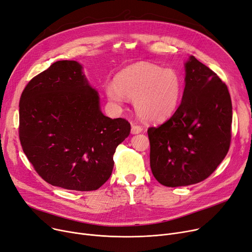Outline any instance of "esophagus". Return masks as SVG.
Returning <instances> with one entry per match:
<instances>
[{"label":"esophagus","mask_w":252,"mask_h":252,"mask_svg":"<svg viewBox=\"0 0 252 252\" xmlns=\"http://www.w3.org/2000/svg\"><path fill=\"white\" fill-rule=\"evenodd\" d=\"M142 130H143V127L138 126V125H133V126H131V134H133V135L140 134V133H142Z\"/></svg>","instance_id":"obj_1"}]
</instances>
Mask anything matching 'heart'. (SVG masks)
<instances>
[{"label":"heart","mask_w":252,"mask_h":252,"mask_svg":"<svg viewBox=\"0 0 252 252\" xmlns=\"http://www.w3.org/2000/svg\"><path fill=\"white\" fill-rule=\"evenodd\" d=\"M108 99L122 105L125 97L134 100V107L142 121L162 123L173 115L179 106L182 82L170 68L149 62H137L119 71L114 84L105 88Z\"/></svg>","instance_id":"obj_1"}]
</instances>
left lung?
Segmentation results:
<instances>
[{
  "mask_svg": "<svg viewBox=\"0 0 252 252\" xmlns=\"http://www.w3.org/2000/svg\"><path fill=\"white\" fill-rule=\"evenodd\" d=\"M181 104L167 122L148 128L150 166L163 186L181 187L208 178L231 143L232 101L221 79L194 56L185 63Z\"/></svg>",
  "mask_w": 252,
  "mask_h": 252,
  "instance_id": "1",
  "label": "left lung"
}]
</instances>
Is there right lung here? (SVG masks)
I'll return each instance as SVG.
<instances>
[{
  "mask_svg": "<svg viewBox=\"0 0 252 252\" xmlns=\"http://www.w3.org/2000/svg\"><path fill=\"white\" fill-rule=\"evenodd\" d=\"M129 131L126 119L102 113L98 92L76 61L53 63L32 79L20 97L23 152L53 186L99 189L110 178L115 149Z\"/></svg>",
  "mask_w": 252,
  "mask_h": 252,
  "instance_id": "1",
  "label": "right lung"
}]
</instances>
